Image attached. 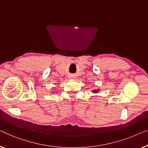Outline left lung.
<instances>
[{
	"label": "left lung",
	"mask_w": 148,
	"mask_h": 148,
	"mask_svg": "<svg viewBox=\"0 0 148 148\" xmlns=\"http://www.w3.org/2000/svg\"><path fill=\"white\" fill-rule=\"evenodd\" d=\"M99 90H100L99 89H97V90H96V89H95V90H92V93H98V92H99Z\"/></svg>",
	"instance_id": "1"
}]
</instances>
